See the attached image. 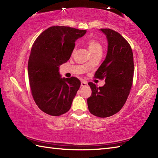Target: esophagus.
<instances>
[{
    "label": "esophagus",
    "instance_id": "esophagus-1",
    "mask_svg": "<svg viewBox=\"0 0 158 158\" xmlns=\"http://www.w3.org/2000/svg\"><path fill=\"white\" fill-rule=\"evenodd\" d=\"M81 87L87 86L88 85V83H87V81H82L81 83Z\"/></svg>",
    "mask_w": 158,
    "mask_h": 158
}]
</instances>
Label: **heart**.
Returning a JSON list of instances; mask_svg holds the SVG:
<instances>
[{
	"mask_svg": "<svg viewBox=\"0 0 158 158\" xmlns=\"http://www.w3.org/2000/svg\"><path fill=\"white\" fill-rule=\"evenodd\" d=\"M87 47H88V49L91 54L98 52H102V47L101 44L98 41L94 39H89L87 42Z\"/></svg>",
	"mask_w": 158,
	"mask_h": 158,
	"instance_id": "b5f03b06",
	"label": "heart"
}]
</instances>
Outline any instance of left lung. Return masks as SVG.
<instances>
[{"label":"left lung","mask_w":158,"mask_h":158,"mask_svg":"<svg viewBox=\"0 0 158 158\" xmlns=\"http://www.w3.org/2000/svg\"><path fill=\"white\" fill-rule=\"evenodd\" d=\"M100 31L106 36L108 47L95 77L105 79V84L97 88L88 83L92 95L88 98V106L94 115L107 117L119 111L129 95L134 75L133 53L129 43L118 32L108 28Z\"/></svg>","instance_id":"obj_1"}]
</instances>
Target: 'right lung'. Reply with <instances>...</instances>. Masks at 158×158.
Masks as SVG:
<instances>
[{
	"label": "right lung",
	"mask_w": 158,
	"mask_h": 158,
	"mask_svg": "<svg viewBox=\"0 0 158 158\" xmlns=\"http://www.w3.org/2000/svg\"><path fill=\"white\" fill-rule=\"evenodd\" d=\"M69 26H52L43 32L31 49L28 64L35 102L42 111L59 116L69 111L81 85L76 77H62L59 67L70 59L76 40L86 33Z\"/></svg>",
	"instance_id": "1"
}]
</instances>
